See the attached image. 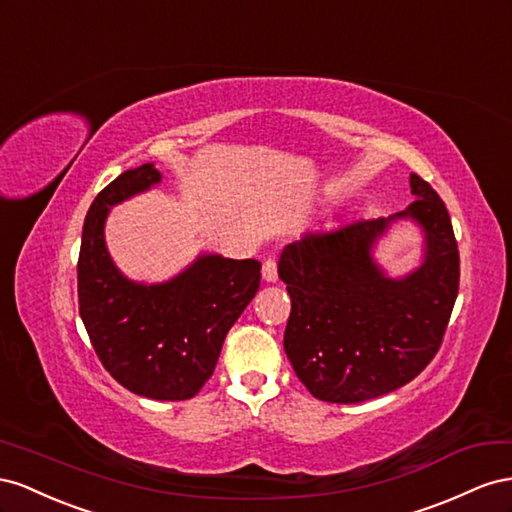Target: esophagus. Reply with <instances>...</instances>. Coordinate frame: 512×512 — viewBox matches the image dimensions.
Masks as SVG:
<instances>
[{"instance_id":"34e87169","label":"esophagus","mask_w":512,"mask_h":512,"mask_svg":"<svg viewBox=\"0 0 512 512\" xmlns=\"http://www.w3.org/2000/svg\"><path fill=\"white\" fill-rule=\"evenodd\" d=\"M261 272H264V279L268 283H276L279 281V266H276L274 259H266L264 261V268H261Z\"/></svg>"}]
</instances>
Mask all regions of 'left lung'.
Masks as SVG:
<instances>
[{"mask_svg":"<svg viewBox=\"0 0 512 512\" xmlns=\"http://www.w3.org/2000/svg\"><path fill=\"white\" fill-rule=\"evenodd\" d=\"M416 197L403 212L304 233L283 248L279 276L291 313L285 354L315 399L362 403L405 386L442 345L459 294V248L444 201L410 175ZM401 217L426 233L423 264L392 280L372 257Z\"/></svg>","mask_w":512,"mask_h":512,"instance_id":"left-lung-1","label":"left lung"}]
</instances>
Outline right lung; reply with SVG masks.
<instances>
[{
  "label": "right lung",
  "mask_w": 512,
  "mask_h": 512,
  "mask_svg": "<svg viewBox=\"0 0 512 512\" xmlns=\"http://www.w3.org/2000/svg\"><path fill=\"white\" fill-rule=\"evenodd\" d=\"M158 182L160 171L145 163L94 199L77 264L79 313L115 382L148 399L184 401L212 377L229 328L257 294L261 264L199 255L165 283L126 279L107 251L105 221L113 206Z\"/></svg>",
  "instance_id": "1"
}]
</instances>
